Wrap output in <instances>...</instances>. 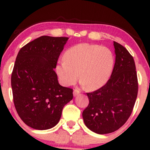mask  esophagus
Here are the masks:
<instances>
[{
    "mask_svg": "<svg viewBox=\"0 0 150 150\" xmlns=\"http://www.w3.org/2000/svg\"><path fill=\"white\" fill-rule=\"evenodd\" d=\"M80 94V91L77 90V89H74L73 91V96L74 97H76V96Z\"/></svg>",
    "mask_w": 150,
    "mask_h": 150,
    "instance_id": "34e87169",
    "label": "esophagus"
}]
</instances>
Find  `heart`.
Returning <instances> with one entry per match:
<instances>
[{
	"label": "heart",
	"mask_w": 150,
	"mask_h": 150,
	"mask_svg": "<svg viewBox=\"0 0 150 150\" xmlns=\"http://www.w3.org/2000/svg\"><path fill=\"white\" fill-rule=\"evenodd\" d=\"M65 61H59L56 70L63 85H73L80 76L81 85L89 89L102 86L111 75L114 57L109 49L89 44L72 46L64 55Z\"/></svg>",
	"instance_id": "1"
}]
</instances>
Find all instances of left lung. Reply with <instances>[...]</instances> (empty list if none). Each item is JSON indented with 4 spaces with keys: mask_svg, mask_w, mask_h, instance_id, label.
<instances>
[{
    "mask_svg": "<svg viewBox=\"0 0 150 150\" xmlns=\"http://www.w3.org/2000/svg\"><path fill=\"white\" fill-rule=\"evenodd\" d=\"M116 61L106 85L87 93L89 103L82 112L84 123L97 134L111 133L125 124L131 114L138 91L133 57L113 42Z\"/></svg>",
    "mask_w": 150,
    "mask_h": 150,
    "instance_id": "left-lung-1",
    "label": "left lung"
}]
</instances>
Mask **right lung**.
Wrapping results in <instances>:
<instances>
[{"mask_svg": "<svg viewBox=\"0 0 150 150\" xmlns=\"http://www.w3.org/2000/svg\"><path fill=\"white\" fill-rule=\"evenodd\" d=\"M68 37L42 36L19 51L11 75L13 101L22 121L36 130L57 125L73 89L58 83L54 71Z\"/></svg>", "mask_w": 150, "mask_h": 150, "instance_id": "obj_1", "label": "right lung"}]
</instances>
